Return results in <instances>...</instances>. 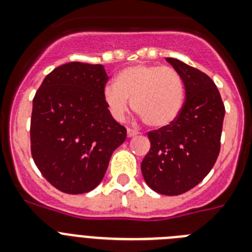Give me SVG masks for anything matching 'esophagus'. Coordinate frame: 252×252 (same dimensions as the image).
<instances>
[{
	"instance_id": "1",
	"label": "esophagus",
	"mask_w": 252,
	"mask_h": 252,
	"mask_svg": "<svg viewBox=\"0 0 252 252\" xmlns=\"http://www.w3.org/2000/svg\"><path fill=\"white\" fill-rule=\"evenodd\" d=\"M138 135V131L133 130V128H127V136L128 137H133V136Z\"/></svg>"
}]
</instances>
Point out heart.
Returning a JSON list of instances; mask_svg holds the SVG:
<instances>
[{
  "instance_id": "b5f03b06",
  "label": "heart",
  "mask_w": 252,
  "mask_h": 252,
  "mask_svg": "<svg viewBox=\"0 0 252 252\" xmlns=\"http://www.w3.org/2000/svg\"><path fill=\"white\" fill-rule=\"evenodd\" d=\"M111 115L122 121L132 105L135 112L152 127H163L176 120L185 100L182 77L175 68L160 64H135L122 70L116 82L103 90Z\"/></svg>"
}]
</instances>
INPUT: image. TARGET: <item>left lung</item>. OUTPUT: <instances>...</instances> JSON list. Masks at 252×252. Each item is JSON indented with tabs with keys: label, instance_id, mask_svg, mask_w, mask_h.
I'll return each instance as SVG.
<instances>
[{
	"label": "left lung",
	"instance_id": "8db88e82",
	"mask_svg": "<svg viewBox=\"0 0 252 252\" xmlns=\"http://www.w3.org/2000/svg\"><path fill=\"white\" fill-rule=\"evenodd\" d=\"M186 100L174 122L147 133L151 147L141 163L144 179L161 195L176 196L195 188L218 160L225 106L214 81L176 59Z\"/></svg>",
	"mask_w": 252,
	"mask_h": 252
}]
</instances>
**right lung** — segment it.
<instances>
[{
	"instance_id": "obj_1",
	"label": "right lung",
	"mask_w": 252,
	"mask_h": 252,
	"mask_svg": "<svg viewBox=\"0 0 252 252\" xmlns=\"http://www.w3.org/2000/svg\"><path fill=\"white\" fill-rule=\"evenodd\" d=\"M108 77L102 64L70 62L48 73L33 97L31 154L57 190L85 193L102 181L126 128L103 98Z\"/></svg>"
}]
</instances>
